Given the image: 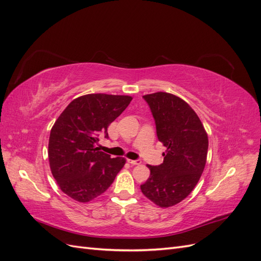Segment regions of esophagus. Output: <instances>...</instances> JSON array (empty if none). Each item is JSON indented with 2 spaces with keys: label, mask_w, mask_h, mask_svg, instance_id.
<instances>
[{
  "label": "esophagus",
  "mask_w": 261,
  "mask_h": 261,
  "mask_svg": "<svg viewBox=\"0 0 261 261\" xmlns=\"http://www.w3.org/2000/svg\"><path fill=\"white\" fill-rule=\"evenodd\" d=\"M128 163H130L132 165H139L141 164L140 160H128Z\"/></svg>",
  "instance_id": "obj_1"
}]
</instances>
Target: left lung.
<instances>
[{"instance_id": "1", "label": "left lung", "mask_w": 261, "mask_h": 261, "mask_svg": "<svg viewBox=\"0 0 261 261\" xmlns=\"http://www.w3.org/2000/svg\"><path fill=\"white\" fill-rule=\"evenodd\" d=\"M151 110L156 136L167 147L163 163L148 165L150 176L140 189L161 208L172 207L192 193L207 161L208 135L187 102L168 92L143 97Z\"/></svg>"}]
</instances>
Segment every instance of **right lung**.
Returning <instances> with one entry per match:
<instances>
[{
  "label": "right lung",
  "instance_id": "1",
  "mask_svg": "<svg viewBox=\"0 0 261 261\" xmlns=\"http://www.w3.org/2000/svg\"><path fill=\"white\" fill-rule=\"evenodd\" d=\"M129 96L90 93L74 99L55 121L49 138L52 175L62 192L76 201L88 202L113 183L126 160L111 158L96 147L100 134L132 101Z\"/></svg>",
  "mask_w": 261,
  "mask_h": 261
}]
</instances>
